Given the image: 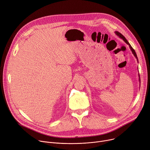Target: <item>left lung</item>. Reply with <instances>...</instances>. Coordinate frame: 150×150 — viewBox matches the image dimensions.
<instances>
[{
  "label": "left lung",
  "instance_id": "obj_1",
  "mask_svg": "<svg viewBox=\"0 0 150 150\" xmlns=\"http://www.w3.org/2000/svg\"><path fill=\"white\" fill-rule=\"evenodd\" d=\"M115 33H116V35H118V36H120L121 39H123V40H124V41L126 43V44H127L129 45V47H130V50H131V51H132V53L134 54V56H135V57L136 58H137V60H138V57H137V54H136V52H135V51L134 50V49L132 48V47L130 45V44L129 43V42L127 41V40L125 38V37L123 36V35H122L121 33H120V32H115ZM139 76L140 77V76H139ZM139 81H141L140 80V78H139Z\"/></svg>",
  "mask_w": 150,
  "mask_h": 150
}]
</instances>
